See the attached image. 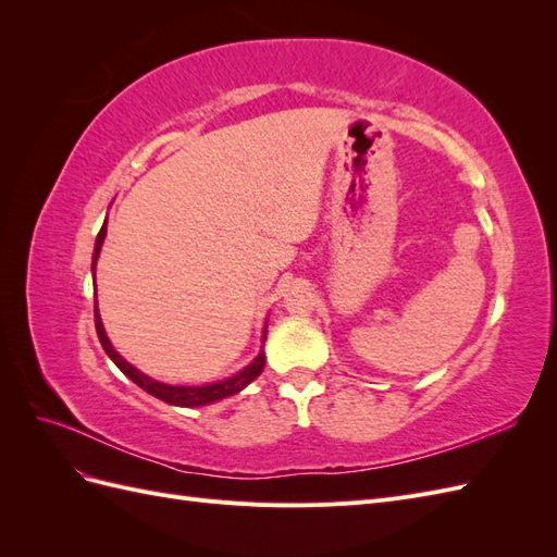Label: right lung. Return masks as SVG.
I'll return each instance as SVG.
<instances>
[{
	"label": "right lung",
	"mask_w": 557,
	"mask_h": 557,
	"mask_svg": "<svg viewBox=\"0 0 557 557\" xmlns=\"http://www.w3.org/2000/svg\"><path fill=\"white\" fill-rule=\"evenodd\" d=\"M104 237H107V221L102 225V230H99L97 234V242H95V252H92V278H95V267H97V258H99V250H102V244H104ZM95 327H97V336H99V344H102V348L107 350V356L115 362V367L121 369V372L132 379L134 383H137L139 387H144V391L148 395H153L166 404H174V407H205V404H211V401H218V399H225L230 395H237L239 391H244V387L256 381L262 369H264V350L258 352V358L252 360L248 367H244L242 372H237L230 379H223V381H215V383H207V385H170V383H160L156 379H150L146 374H141L137 367H132L123 356H117V350L111 346L109 336L104 332V325H102V318H99V311H97V301H95ZM267 339V325H264V336L262 342Z\"/></svg>",
	"instance_id": "add662e5"
}]
</instances>
